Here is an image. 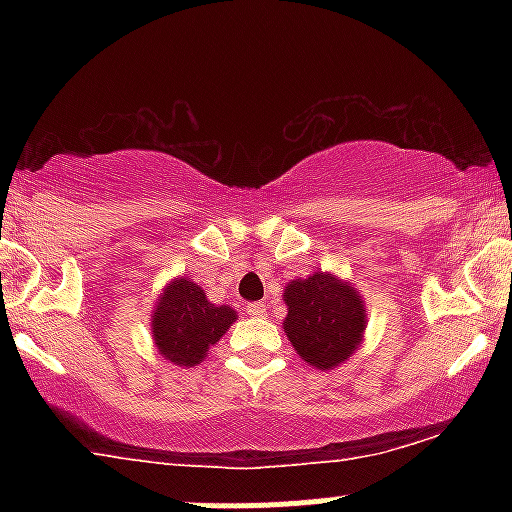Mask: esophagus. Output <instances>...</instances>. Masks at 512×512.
<instances>
[{"label":"esophagus","instance_id":"1","mask_svg":"<svg viewBox=\"0 0 512 512\" xmlns=\"http://www.w3.org/2000/svg\"><path fill=\"white\" fill-rule=\"evenodd\" d=\"M245 310H248V315H252V317L267 315V305H264V303H248V305H245Z\"/></svg>","mask_w":512,"mask_h":512}]
</instances>
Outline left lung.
I'll return each instance as SVG.
<instances>
[{"label": "left lung", "instance_id": "left-lung-1", "mask_svg": "<svg viewBox=\"0 0 512 512\" xmlns=\"http://www.w3.org/2000/svg\"><path fill=\"white\" fill-rule=\"evenodd\" d=\"M284 303V332L308 366L334 370L363 344L368 310L351 281L332 272H313L286 284Z\"/></svg>", "mask_w": 512, "mask_h": 512}]
</instances>
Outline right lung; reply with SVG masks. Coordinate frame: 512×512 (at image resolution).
Instances as JSON below:
<instances>
[{"mask_svg":"<svg viewBox=\"0 0 512 512\" xmlns=\"http://www.w3.org/2000/svg\"><path fill=\"white\" fill-rule=\"evenodd\" d=\"M238 320L231 305H216L187 276L170 279L158 293L151 313V337L166 361L192 368L207 358L228 327Z\"/></svg>","mask_w":512,"mask_h":512,"instance_id":"1","label":"right lung"}]
</instances>
